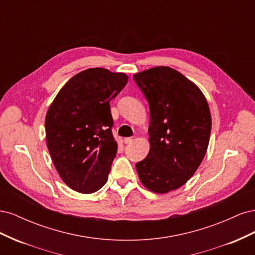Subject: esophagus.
I'll return each mask as SVG.
<instances>
[{"instance_id": "34e87169", "label": "esophagus", "mask_w": 255, "mask_h": 255, "mask_svg": "<svg viewBox=\"0 0 255 255\" xmlns=\"http://www.w3.org/2000/svg\"><path fill=\"white\" fill-rule=\"evenodd\" d=\"M134 139H135V137H127V138H125V142L126 143H130V142L134 141Z\"/></svg>"}]
</instances>
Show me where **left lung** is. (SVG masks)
Masks as SVG:
<instances>
[{
	"instance_id": "8db88e82",
	"label": "left lung",
	"mask_w": 255,
	"mask_h": 255,
	"mask_svg": "<svg viewBox=\"0 0 255 255\" xmlns=\"http://www.w3.org/2000/svg\"><path fill=\"white\" fill-rule=\"evenodd\" d=\"M133 79L150 109V151L136 169L146 188L166 194L186 183L203 160L211 112L201 90L172 68L154 67Z\"/></svg>"
}]
</instances>
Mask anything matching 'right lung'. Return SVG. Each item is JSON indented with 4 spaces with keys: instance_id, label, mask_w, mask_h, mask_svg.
I'll return each mask as SVG.
<instances>
[{
    "instance_id": "obj_1",
    "label": "right lung",
    "mask_w": 255,
    "mask_h": 255,
    "mask_svg": "<svg viewBox=\"0 0 255 255\" xmlns=\"http://www.w3.org/2000/svg\"><path fill=\"white\" fill-rule=\"evenodd\" d=\"M128 75L104 68L84 70L69 80L45 116V136L53 164L69 187L82 194L102 188L109 179L117 142L110 102Z\"/></svg>"
}]
</instances>
